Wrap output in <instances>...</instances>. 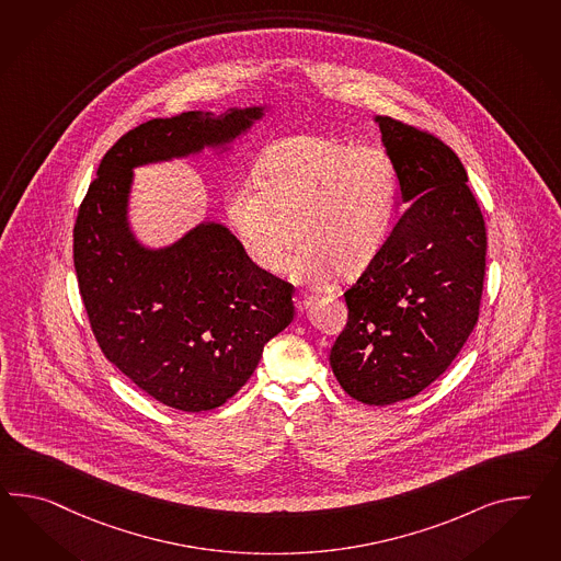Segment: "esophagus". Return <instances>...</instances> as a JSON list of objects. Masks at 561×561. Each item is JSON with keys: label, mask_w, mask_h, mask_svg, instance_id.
<instances>
[{"label": "esophagus", "mask_w": 561, "mask_h": 561, "mask_svg": "<svg viewBox=\"0 0 561 561\" xmlns=\"http://www.w3.org/2000/svg\"><path fill=\"white\" fill-rule=\"evenodd\" d=\"M295 307L299 309V311H305L311 302H313V295H305V293H299V295H295Z\"/></svg>", "instance_id": "esophagus-1"}]
</instances>
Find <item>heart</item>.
<instances>
[{
	"instance_id": "obj_1",
	"label": "heart",
	"mask_w": 561,
	"mask_h": 561,
	"mask_svg": "<svg viewBox=\"0 0 561 561\" xmlns=\"http://www.w3.org/2000/svg\"><path fill=\"white\" fill-rule=\"evenodd\" d=\"M256 181L231 188L226 216L266 273L283 268L299 238V278L323 280L331 271L352 278L378 259L401 214L394 160L382 148L335 136L305 134L274 146Z\"/></svg>"
}]
</instances>
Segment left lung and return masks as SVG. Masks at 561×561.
I'll return each instance as SVG.
<instances>
[{
    "instance_id": "8db88e82",
    "label": "left lung",
    "mask_w": 561,
    "mask_h": 561,
    "mask_svg": "<svg viewBox=\"0 0 561 561\" xmlns=\"http://www.w3.org/2000/svg\"><path fill=\"white\" fill-rule=\"evenodd\" d=\"M376 122L409 207L345 290L347 321L330 364L352 399L392 404L430 387L470 337L489 240L458 154L427 129L388 115Z\"/></svg>"
}]
</instances>
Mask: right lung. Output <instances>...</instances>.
I'll use <instances>...</instances> for the list:
<instances>
[{"label": "right lung", "instance_id": "add662e5", "mask_svg": "<svg viewBox=\"0 0 561 561\" xmlns=\"http://www.w3.org/2000/svg\"><path fill=\"white\" fill-rule=\"evenodd\" d=\"M260 114L185 112L129 129L101 159L75 219V273L103 356L176 411H211L244 387L264 344L293 321L295 287L259 268L219 224L145 250L126 224L131 169L224 145Z\"/></svg>", "mask_w": 561, "mask_h": 561}]
</instances>
